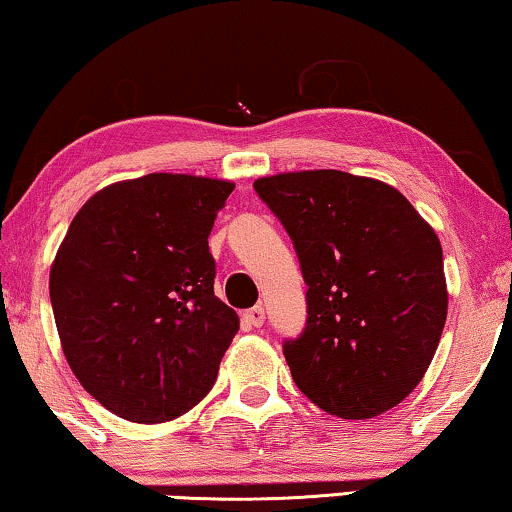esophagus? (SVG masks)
Masks as SVG:
<instances>
[{"mask_svg":"<svg viewBox=\"0 0 512 512\" xmlns=\"http://www.w3.org/2000/svg\"><path fill=\"white\" fill-rule=\"evenodd\" d=\"M244 323L254 325V328H261L265 323V309L263 307H251L244 311Z\"/></svg>","mask_w":512,"mask_h":512,"instance_id":"1","label":"esophagus"}]
</instances>
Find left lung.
<instances>
[{
  "instance_id": "obj_1",
  "label": "left lung",
  "mask_w": 512,
  "mask_h": 512,
  "mask_svg": "<svg viewBox=\"0 0 512 512\" xmlns=\"http://www.w3.org/2000/svg\"><path fill=\"white\" fill-rule=\"evenodd\" d=\"M291 235L307 323L284 355L305 395L346 420L381 416L425 376L448 314L434 228L390 184L342 170L261 177Z\"/></svg>"
}]
</instances>
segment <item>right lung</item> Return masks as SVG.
I'll return each mask as SVG.
<instances>
[{"mask_svg": "<svg viewBox=\"0 0 512 512\" xmlns=\"http://www.w3.org/2000/svg\"><path fill=\"white\" fill-rule=\"evenodd\" d=\"M233 182L150 173L101 189L50 268L66 362L131 422H166L212 390L240 318L214 295L210 231Z\"/></svg>", "mask_w": 512, "mask_h": 512, "instance_id": "obj_1", "label": "right lung"}]
</instances>
